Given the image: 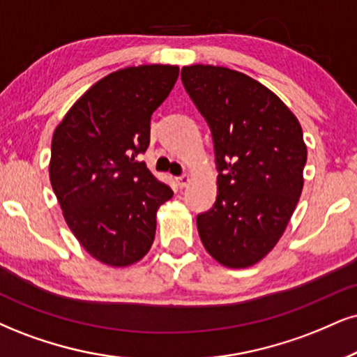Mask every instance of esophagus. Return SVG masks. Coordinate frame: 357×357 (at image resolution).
Wrapping results in <instances>:
<instances>
[{
  "label": "esophagus",
  "instance_id": "34e87169",
  "mask_svg": "<svg viewBox=\"0 0 357 357\" xmlns=\"http://www.w3.org/2000/svg\"><path fill=\"white\" fill-rule=\"evenodd\" d=\"M175 182H177L178 187H187L188 183H190V177H188L187 174H183V175H180V177L175 178Z\"/></svg>",
  "mask_w": 357,
  "mask_h": 357
}]
</instances>
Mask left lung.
I'll use <instances>...</instances> for the list:
<instances>
[{
    "label": "left lung",
    "instance_id": "obj_1",
    "mask_svg": "<svg viewBox=\"0 0 357 357\" xmlns=\"http://www.w3.org/2000/svg\"><path fill=\"white\" fill-rule=\"evenodd\" d=\"M183 87L212 132L217 200L197 215L202 243L228 268L271 252L303 190L306 145L298 119L278 96L243 73L187 66Z\"/></svg>",
    "mask_w": 357,
    "mask_h": 357
}]
</instances>
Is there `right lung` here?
I'll return each mask as SVG.
<instances>
[{
  "label": "right lung",
  "instance_id": "1",
  "mask_svg": "<svg viewBox=\"0 0 357 357\" xmlns=\"http://www.w3.org/2000/svg\"><path fill=\"white\" fill-rule=\"evenodd\" d=\"M177 66H139L96 82L52 135L50 178L68 227L87 253L127 266L153 243L157 210L174 192L137 155L151 119L177 82Z\"/></svg>",
  "mask_w": 357,
  "mask_h": 357
}]
</instances>
